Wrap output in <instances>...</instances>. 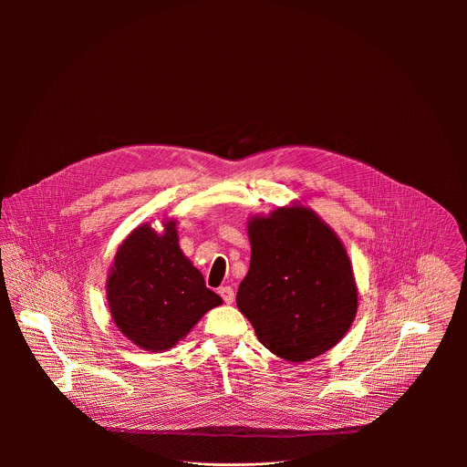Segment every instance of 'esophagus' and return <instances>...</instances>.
Segmentation results:
<instances>
[{
    "label": "esophagus",
    "instance_id": "1",
    "mask_svg": "<svg viewBox=\"0 0 467 467\" xmlns=\"http://www.w3.org/2000/svg\"><path fill=\"white\" fill-rule=\"evenodd\" d=\"M219 295H221V298L224 300V304H232V302H234V289H232L230 285L219 287Z\"/></svg>",
    "mask_w": 467,
    "mask_h": 467
}]
</instances>
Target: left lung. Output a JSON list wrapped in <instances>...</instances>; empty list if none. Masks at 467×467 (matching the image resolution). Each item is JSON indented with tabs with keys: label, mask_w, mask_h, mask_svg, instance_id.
<instances>
[{
	"label": "left lung",
	"mask_w": 467,
	"mask_h": 467,
	"mask_svg": "<svg viewBox=\"0 0 467 467\" xmlns=\"http://www.w3.org/2000/svg\"><path fill=\"white\" fill-rule=\"evenodd\" d=\"M250 269L237 307L259 341L287 361H307L350 329L358 287L345 246L311 208L282 206L248 221Z\"/></svg>",
	"instance_id": "1"
}]
</instances>
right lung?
<instances>
[{
  "label": "right lung",
  "instance_id": "1",
  "mask_svg": "<svg viewBox=\"0 0 467 467\" xmlns=\"http://www.w3.org/2000/svg\"><path fill=\"white\" fill-rule=\"evenodd\" d=\"M106 284L120 333L152 352L174 347L204 313L223 304L183 255L172 219L163 223L161 234L150 224L134 228L120 244Z\"/></svg>",
  "mask_w": 467,
  "mask_h": 467
}]
</instances>
